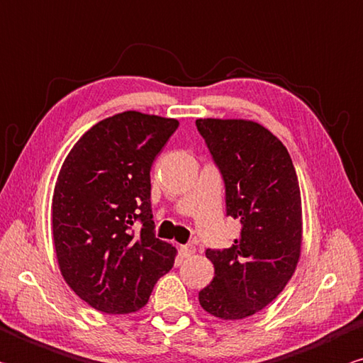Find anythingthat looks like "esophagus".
<instances>
[{
    "label": "esophagus",
    "mask_w": 363,
    "mask_h": 363,
    "mask_svg": "<svg viewBox=\"0 0 363 363\" xmlns=\"http://www.w3.org/2000/svg\"><path fill=\"white\" fill-rule=\"evenodd\" d=\"M179 252H181L182 257H186V259H187V257L195 254V246H192V245H184V246L179 247Z\"/></svg>",
    "instance_id": "esophagus-1"
}]
</instances>
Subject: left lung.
<instances>
[{
    "instance_id": "8db88e82",
    "label": "left lung",
    "mask_w": 363,
    "mask_h": 363,
    "mask_svg": "<svg viewBox=\"0 0 363 363\" xmlns=\"http://www.w3.org/2000/svg\"><path fill=\"white\" fill-rule=\"evenodd\" d=\"M196 128L225 181L227 214L242 225L232 247L206 250L214 278L199 300L214 318L240 320L269 305L300 260L298 177L284 144L260 123L209 117Z\"/></svg>"
}]
</instances>
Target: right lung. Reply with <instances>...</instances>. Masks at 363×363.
I'll use <instances>...</instances> for the list:
<instances>
[{"mask_svg": "<svg viewBox=\"0 0 363 363\" xmlns=\"http://www.w3.org/2000/svg\"><path fill=\"white\" fill-rule=\"evenodd\" d=\"M177 127L176 118L125 111L85 131L62 164L52 196L58 268L96 311H140L173 268L176 247L154 233L150 168Z\"/></svg>", "mask_w": 363, "mask_h": 363, "instance_id": "add662e5", "label": "right lung"}]
</instances>
